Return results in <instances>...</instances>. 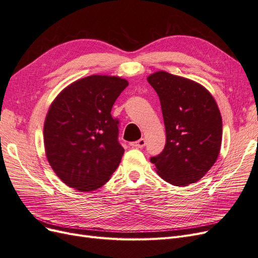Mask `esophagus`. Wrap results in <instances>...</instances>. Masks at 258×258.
<instances>
[{
  "label": "esophagus",
  "mask_w": 258,
  "mask_h": 258,
  "mask_svg": "<svg viewBox=\"0 0 258 258\" xmlns=\"http://www.w3.org/2000/svg\"><path fill=\"white\" fill-rule=\"evenodd\" d=\"M145 144H146V141H145V139H140L139 141H137V142H132L130 145L132 146V147H137V148H142V147H144L145 146Z\"/></svg>",
  "instance_id": "1"
}]
</instances>
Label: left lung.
Returning a JSON list of instances; mask_svg holds the SVG:
<instances>
[{"instance_id": "8db88e82", "label": "left lung", "mask_w": 258, "mask_h": 258, "mask_svg": "<svg viewBox=\"0 0 258 258\" xmlns=\"http://www.w3.org/2000/svg\"><path fill=\"white\" fill-rule=\"evenodd\" d=\"M147 82L159 97L166 127V146L151 162L170 184L196 183L221 151L223 124L216 101L202 85L165 71L151 74Z\"/></svg>"}]
</instances>
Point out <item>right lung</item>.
Instances as JSON below:
<instances>
[{"label":"right lung","instance_id":"add662e5","mask_svg":"<svg viewBox=\"0 0 258 258\" xmlns=\"http://www.w3.org/2000/svg\"><path fill=\"white\" fill-rule=\"evenodd\" d=\"M127 86L118 76L90 75L70 84L52 101L44 122L45 153L68 186L96 190L119 166L124 150L111 111Z\"/></svg>","mask_w":258,"mask_h":258}]
</instances>
